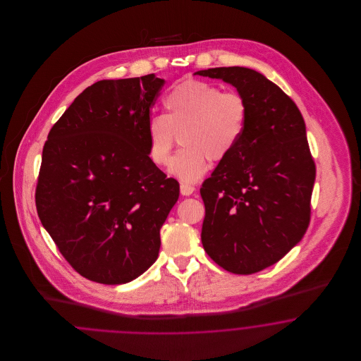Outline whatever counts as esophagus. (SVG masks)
<instances>
[{
    "mask_svg": "<svg viewBox=\"0 0 361 361\" xmlns=\"http://www.w3.org/2000/svg\"><path fill=\"white\" fill-rule=\"evenodd\" d=\"M180 192H181V195H184V196H189V195H192V193L195 192V187H193V185H189V184H181V185H180Z\"/></svg>",
    "mask_w": 361,
    "mask_h": 361,
    "instance_id": "1",
    "label": "esophagus"
}]
</instances>
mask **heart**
<instances>
[{
	"label": "heart",
	"instance_id": "heart-1",
	"mask_svg": "<svg viewBox=\"0 0 361 361\" xmlns=\"http://www.w3.org/2000/svg\"><path fill=\"white\" fill-rule=\"evenodd\" d=\"M166 115L147 121V152L157 166L169 162L180 137L181 149L173 157L169 172L183 183H195L208 171V159L231 154L245 134L249 104L238 92H224L212 82L185 80L164 99Z\"/></svg>",
	"mask_w": 361,
	"mask_h": 361
}]
</instances>
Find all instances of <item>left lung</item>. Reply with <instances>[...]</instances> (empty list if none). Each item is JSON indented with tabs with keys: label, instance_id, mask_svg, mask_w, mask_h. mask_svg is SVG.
<instances>
[{
	"label": "left lung",
	"instance_id": "8db88e82",
	"mask_svg": "<svg viewBox=\"0 0 361 361\" xmlns=\"http://www.w3.org/2000/svg\"><path fill=\"white\" fill-rule=\"evenodd\" d=\"M196 74L235 86L249 104L243 137L204 180L200 195L207 255L231 274L252 275L284 257L309 227L315 162L306 126L291 97L256 70Z\"/></svg>",
	"mask_w": 361,
	"mask_h": 361
}]
</instances>
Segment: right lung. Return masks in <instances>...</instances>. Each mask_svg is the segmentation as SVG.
<instances>
[{
    "label": "right lung",
    "instance_id": "add662e5",
    "mask_svg": "<svg viewBox=\"0 0 361 361\" xmlns=\"http://www.w3.org/2000/svg\"><path fill=\"white\" fill-rule=\"evenodd\" d=\"M154 74L86 87L52 126L35 190L39 219L71 268L124 284L158 257L159 230L180 185L147 152V121L164 86Z\"/></svg>",
    "mask_w": 361,
    "mask_h": 361
}]
</instances>
